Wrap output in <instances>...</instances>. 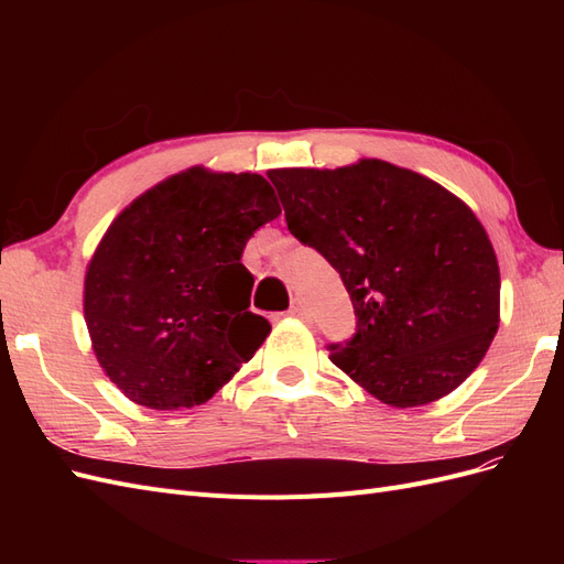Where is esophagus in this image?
<instances>
[{
  "instance_id": "obj_1",
  "label": "esophagus",
  "mask_w": 564,
  "mask_h": 564,
  "mask_svg": "<svg viewBox=\"0 0 564 564\" xmlns=\"http://www.w3.org/2000/svg\"><path fill=\"white\" fill-rule=\"evenodd\" d=\"M289 315L299 317V319H305V317H308V305H305L301 299H296V301L292 303V308H289Z\"/></svg>"
}]
</instances>
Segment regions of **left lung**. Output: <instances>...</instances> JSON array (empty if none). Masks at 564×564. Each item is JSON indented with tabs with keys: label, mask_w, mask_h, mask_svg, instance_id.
<instances>
[{
	"label": "left lung",
	"mask_w": 564,
	"mask_h": 564,
	"mask_svg": "<svg viewBox=\"0 0 564 564\" xmlns=\"http://www.w3.org/2000/svg\"><path fill=\"white\" fill-rule=\"evenodd\" d=\"M286 226L344 280L357 315L329 360L390 406L449 395L482 362L501 313L499 261L480 220L412 169L360 160L272 169Z\"/></svg>",
	"instance_id": "obj_1"
}]
</instances>
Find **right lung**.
<instances>
[{"mask_svg": "<svg viewBox=\"0 0 564 564\" xmlns=\"http://www.w3.org/2000/svg\"><path fill=\"white\" fill-rule=\"evenodd\" d=\"M282 214L261 174L191 166L135 197L84 275V319L106 377L148 409L197 406L270 334L249 311V237Z\"/></svg>", "mask_w": 564, "mask_h": 564, "instance_id": "obj_1", "label": "right lung"}]
</instances>
